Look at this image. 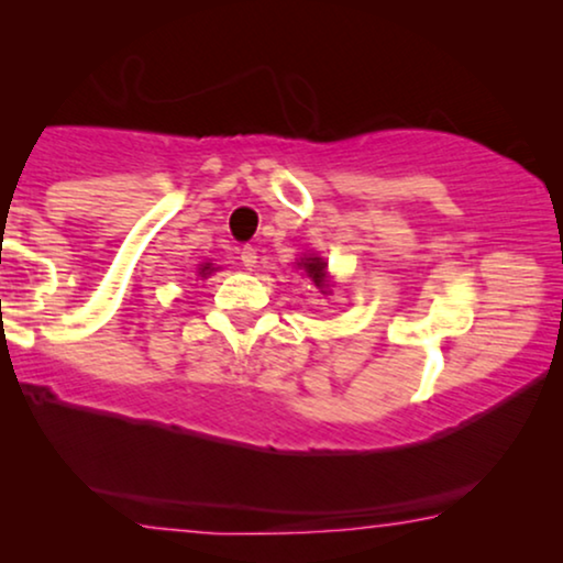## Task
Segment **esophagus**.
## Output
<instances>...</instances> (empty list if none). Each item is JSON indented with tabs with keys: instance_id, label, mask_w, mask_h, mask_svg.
<instances>
[{
	"instance_id": "34e87169",
	"label": "esophagus",
	"mask_w": 563,
	"mask_h": 563,
	"mask_svg": "<svg viewBox=\"0 0 563 563\" xmlns=\"http://www.w3.org/2000/svg\"><path fill=\"white\" fill-rule=\"evenodd\" d=\"M256 258H258V253H256V249H253V245H245V249L241 251V264L245 268L256 266Z\"/></svg>"
}]
</instances>
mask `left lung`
<instances>
[{
    "mask_svg": "<svg viewBox=\"0 0 563 563\" xmlns=\"http://www.w3.org/2000/svg\"><path fill=\"white\" fill-rule=\"evenodd\" d=\"M302 266H305L307 276H310V279L314 282V287H320V289H325V287H328L325 261L318 258V256H310V258H305V261H302Z\"/></svg>",
    "mask_w": 563,
    "mask_h": 563,
    "instance_id": "1",
    "label": "left lung"
}]
</instances>
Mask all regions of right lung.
Returning <instances> with one entry per match:
<instances>
[{
    "instance_id": "add662e5",
    "label": "right lung",
    "mask_w": 563,
    "mask_h": 563,
    "mask_svg": "<svg viewBox=\"0 0 563 563\" xmlns=\"http://www.w3.org/2000/svg\"><path fill=\"white\" fill-rule=\"evenodd\" d=\"M212 272H214L212 264H202V266H199V276H202V279H207V276H210Z\"/></svg>"
}]
</instances>
